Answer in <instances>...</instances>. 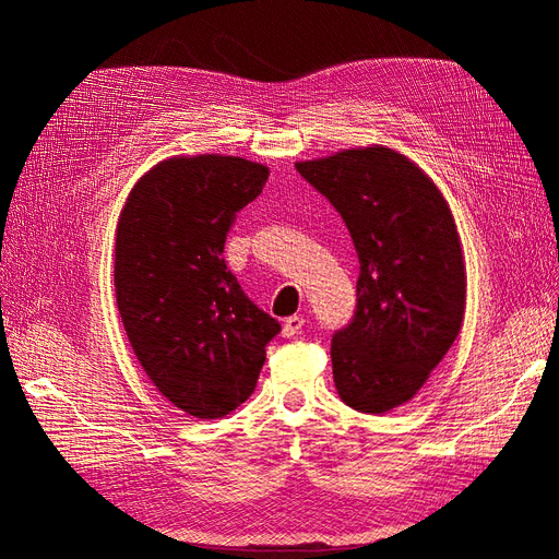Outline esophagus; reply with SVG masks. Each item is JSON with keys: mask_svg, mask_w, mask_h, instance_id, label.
Listing matches in <instances>:
<instances>
[{"mask_svg": "<svg viewBox=\"0 0 559 559\" xmlns=\"http://www.w3.org/2000/svg\"><path fill=\"white\" fill-rule=\"evenodd\" d=\"M302 326H306V319H302L300 314H294V317H289V319H284L282 333H284L286 337H292V335L300 333V329H302Z\"/></svg>", "mask_w": 559, "mask_h": 559, "instance_id": "obj_1", "label": "esophagus"}]
</instances>
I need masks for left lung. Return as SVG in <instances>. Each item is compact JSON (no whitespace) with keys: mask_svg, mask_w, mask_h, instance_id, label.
Masks as SVG:
<instances>
[{"mask_svg":"<svg viewBox=\"0 0 559 559\" xmlns=\"http://www.w3.org/2000/svg\"><path fill=\"white\" fill-rule=\"evenodd\" d=\"M331 200L359 253L357 312L333 335V382L380 415L415 399L460 335L466 265L448 200L417 163L370 144L296 163Z\"/></svg>","mask_w":559,"mask_h":559,"instance_id":"obj_1","label":"left lung"}]
</instances>
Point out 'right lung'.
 I'll use <instances>...</instances> for the list:
<instances>
[{
	"label": "right lung",
	"mask_w": 559,
	"mask_h": 559,
	"mask_svg": "<svg viewBox=\"0 0 559 559\" xmlns=\"http://www.w3.org/2000/svg\"><path fill=\"white\" fill-rule=\"evenodd\" d=\"M270 170L240 156H173L144 173L116 224V306L134 357L175 408L216 419L245 403L277 321L222 259L235 214Z\"/></svg>",
	"instance_id": "right-lung-1"
}]
</instances>
